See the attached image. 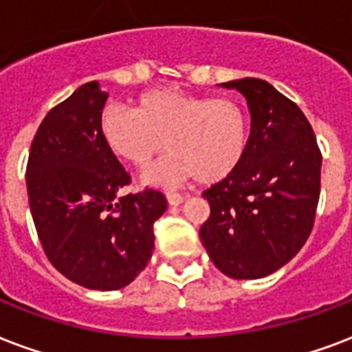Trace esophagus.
Returning <instances> with one entry per match:
<instances>
[{
    "label": "esophagus",
    "mask_w": 352,
    "mask_h": 352,
    "mask_svg": "<svg viewBox=\"0 0 352 352\" xmlns=\"http://www.w3.org/2000/svg\"><path fill=\"white\" fill-rule=\"evenodd\" d=\"M166 199H168V203H170V206H179L184 201V197L179 194H168L166 195Z\"/></svg>",
    "instance_id": "1"
}]
</instances>
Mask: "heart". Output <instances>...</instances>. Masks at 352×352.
Masks as SVG:
<instances>
[{"label": "heart", "mask_w": 352, "mask_h": 352, "mask_svg": "<svg viewBox=\"0 0 352 352\" xmlns=\"http://www.w3.org/2000/svg\"><path fill=\"white\" fill-rule=\"evenodd\" d=\"M99 133L112 155L138 170L151 164L166 140L171 153L147 170L142 182L173 188L194 177L205 184L229 177L245 155L249 125L234 99H208L162 87L142 94L134 111L104 107Z\"/></svg>", "instance_id": "heart-1"}]
</instances>
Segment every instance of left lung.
I'll use <instances>...</instances> for the list:
<instances>
[{
    "mask_svg": "<svg viewBox=\"0 0 352 352\" xmlns=\"http://www.w3.org/2000/svg\"><path fill=\"white\" fill-rule=\"evenodd\" d=\"M251 114L248 149L223 181L203 192L206 253L230 278H262L288 264L312 232L321 151L301 109L262 79L229 80Z\"/></svg>",
    "mask_w": 352,
    "mask_h": 352,
    "instance_id": "8db88e82",
    "label": "left lung"
}]
</instances>
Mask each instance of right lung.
Returning <instances> with one entry per match:
<instances>
[{"label": "right lung", "instance_id": "1", "mask_svg": "<svg viewBox=\"0 0 352 352\" xmlns=\"http://www.w3.org/2000/svg\"><path fill=\"white\" fill-rule=\"evenodd\" d=\"M109 94L98 80L47 112L31 144L27 195L45 256L90 289L125 288L155 249L153 225L168 208L157 190L120 195L131 177L99 133Z\"/></svg>", "mask_w": 352, "mask_h": 352}]
</instances>
